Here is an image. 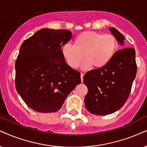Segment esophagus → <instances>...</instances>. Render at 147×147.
Segmentation results:
<instances>
[{"mask_svg":"<svg viewBox=\"0 0 147 147\" xmlns=\"http://www.w3.org/2000/svg\"><path fill=\"white\" fill-rule=\"evenodd\" d=\"M83 76H84V74L83 73H81V82H83Z\"/></svg>","mask_w":147,"mask_h":147,"instance_id":"obj_1","label":"esophagus"}]
</instances>
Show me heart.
<instances>
[{
  "instance_id": "obj_1",
  "label": "heart",
  "mask_w": 147,
  "mask_h": 147,
  "mask_svg": "<svg viewBox=\"0 0 147 147\" xmlns=\"http://www.w3.org/2000/svg\"><path fill=\"white\" fill-rule=\"evenodd\" d=\"M117 40L114 36L96 32L86 31L79 34L74 40V46L66 43L62 53L67 64L76 68L83 58L81 68L87 70L93 66L102 68L111 62L117 50Z\"/></svg>"
}]
</instances>
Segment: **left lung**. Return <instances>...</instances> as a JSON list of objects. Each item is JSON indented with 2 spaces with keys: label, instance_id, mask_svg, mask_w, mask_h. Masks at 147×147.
<instances>
[{
  "label": "left lung",
  "instance_id": "left-lung-1",
  "mask_svg": "<svg viewBox=\"0 0 147 147\" xmlns=\"http://www.w3.org/2000/svg\"><path fill=\"white\" fill-rule=\"evenodd\" d=\"M109 30L119 44L123 45V35L113 27ZM136 71L135 49L125 48L115 52L105 67L87 72L83 77L88 89L85 98L87 110L94 115H106L120 109L129 95Z\"/></svg>",
  "mask_w": 147,
  "mask_h": 147
}]
</instances>
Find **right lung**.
<instances>
[{
	"instance_id": "1",
	"label": "right lung",
	"mask_w": 147,
	"mask_h": 147,
	"mask_svg": "<svg viewBox=\"0 0 147 147\" xmlns=\"http://www.w3.org/2000/svg\"><path fill=\"white\" fill-rule=\"evenodd\" d=\"M71 38L68 30L42 28L22 44L16 62V88L32 110L56 112L81 83V74L68 66L61 49Z\"/></svg>"
}]
</instances>
